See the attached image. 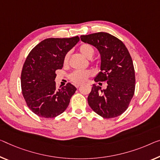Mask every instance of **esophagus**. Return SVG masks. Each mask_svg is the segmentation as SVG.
<instances>
[{
    "instance_id": "esophagus-1",
    "label": "esophagus",
    "mask_w": 160,
    "mask_h": 160,
    "mask_svg": "<svg viewBox=\"0 0 160 160\" xmlns=\"http://www.w3.org/2000/svg\"><path fill=\"white\" fill-rule=\"evenodd\" d=\"M75 87H77V88H79V87H80V85H79V84H77V85H75Z\"/></svg>"
}]
</instances>
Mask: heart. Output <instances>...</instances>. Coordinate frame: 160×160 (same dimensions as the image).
Returning <instances> with one entry per match:
<instances>
[{
    "instance_id": "heart-1",
    "label": "heart",
    "mask_w": 160,
    "mask_h": 160,
    "mask_svg": "<svg viewBox=\"0 0 160 160\" xmlns=\"http://www.w3.org/2000/svg\"><path fill=\"white\" fill-rule=\"evenodd\" d=\"M79 52L88 59H91L95 54V51L94 47L88 43H83L79 46ZM70 53H66L63 59V63L64 66H68L69 61ZM93 75V72L90 70L87 71H75L69 75V79L71 82L76 83V84H81V83L87 82V79Z\"/></svg>"
}]
</instances>
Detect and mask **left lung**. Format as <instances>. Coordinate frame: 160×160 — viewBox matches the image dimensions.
I'll return each mask as SVG.
<instances>
[{
    "mask_svg": "<svg viewBox=\"0 0 160 160\" xmlns=\"http://www.w3.org/2000/svg\"><path fill=\"white\" fill-rule=\"evenodd\" d=\"M83 42L99 50L102 63L96 82H107L106 89L93 85L88 103L94 112L105 119L122 114L128 108L135 90V72L128 49L121 40L104 32L81 36Z\"/></svg>",
    "mask_w": 160,
    "mask_h": 160,
    "instance_id": "8db88e82",
    "label": "left lung"
}]
</instances>
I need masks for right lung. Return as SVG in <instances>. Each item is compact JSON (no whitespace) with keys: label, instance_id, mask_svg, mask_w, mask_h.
Returning <instances> with one entry per match:
<instances>
[{"label":"right lung","instance_id":"obj_1","mask_svg":"<svg viewBox=\"0 0 160 160\" xmlns=\"http://www.w3.org/2000/svg\"><path fill=\"white\" fill-rule=\"evenodd\" d=\"M79 41L78 36L50 38L41 41L28 53L21 72L22 94L28 107L43 118L63 113L77 88L68 83L56 88V71L63 67L66 53Z\"/></svg>","mask_w":160,"mask_h":160}]
</instances>
